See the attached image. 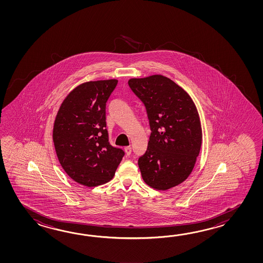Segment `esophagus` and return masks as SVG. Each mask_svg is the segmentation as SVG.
I'll return each instance as SVG.
<instances>
[{"instance_id": "34e87169", "label": "esophagus", "mask_w": 263, "mask_h": 263, "mask_svg": "<svg viewBox=\"0 0 263 263\" xmlns=\"http://www.w3.org/2000/svg\"><path fill=\"white\" fill-rule=\"evenodd\" d=\"M124 151H125V152H126V154H127V155H129V154L132 153V146H130V145H128V146H125Z\"/></svg>"}]
</instances>
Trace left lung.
Returning a JSON list of instances; mask_svg holds the SVG:
<instances>
[{
	"mask_svg": "<svg viewBox=\"0 0 263 263\" xmlns=\"http://www.w3.org/2000/svg\"><path fill=\"white\" fill-rule=\"evenodd\" d=\"M129 86L144 103L151 134L138 165L145 183L167 190L189 177L202 142L200 119L188 93L162 75L130 79Z\"/></svg>",
	"mask_w": 263,
	"mask_h": 263,
	"instance_id": "1",
	"label": "left lung"
}]
</instances>
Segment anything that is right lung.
<instances>
[{"label": "right lung", "mask_w": 263, "mask_h": 263, "mask_svg": "<svg viewBox=\"0 0 263 263\" xmlns=\"http://www.w3.org/2000/svg\"><path fill=\"white\" fill-rule=\"evenodd\" d=\"M118 80L84 83L60 106L53 126V143L66 173L80 184L94 187L114 178L125 155L109 142L106 102Z\"/></svg>", "instance_id": "add662e5"}]
</instances>
